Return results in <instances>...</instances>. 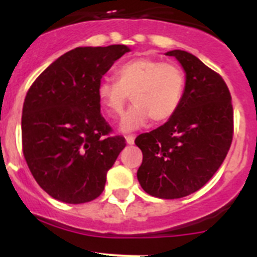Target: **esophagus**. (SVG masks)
I'll list each match as a JSON object with an SVG mask.
<instances>
[{
    "label": "esophagus",
    "mask_w": 257,
    "mask_h": 257,
    "mask_svg": "<svg viewBox=\"0 0 257 257\" xmlns=\"http://www.w3.org/2000/svg\"><path fill=\"white\" fill-rule=\"evenodd\" d=\"M124 139H126V143L128 145H133L134 143H135V136L134 135H127L124 136Z\"/></svg>",
    "instance_id": "34e87169"
}]
</instances>
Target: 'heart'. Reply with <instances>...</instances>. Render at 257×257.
Returning <instances> with one entry per match:
<instances>
[{
    "instance_id": "obj_1",
    "label": "heart",
    "mask_w": 257,
    "mask_h": 257,
    "mask_svg": "<svg viewBox=\"0 0 257 257\" xmlns=\"http://www.w3.org/2000/svg\"><path fill=\"white\" fill-rule=\"evenodd\" d=\"M117 81L103 79L96 88L97 99L109 118H117L131 95V106L119 123L123 133L139 130L153 121H169L183 100L185 74L179 65L152 58L127 61L115 72Z\"/></svg>"
}]
</instances>
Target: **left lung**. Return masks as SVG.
Masks as SVG:
<instances>
[{"label":"left lung","mask_w":257,"mask_h":257,"mask_svg":"<svg viewBox=\"0 0 257 257\" xmlns=\"http://www.w3.org/2000/svg\"><path fill=\"white\" fill-rule=\"evenodd\" d=\"M185 72L183 100L165 124L136 138L138 180L153 197L175 199L201 189L225 160L233 139V106L224 79L197 56L167 51Z\"/></svg>","instance_id":"8db88e82"}]
</instances>
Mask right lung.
Here are the masks:
<instances>
[{
	"label": "right lung",
	"mask_w": 257,
	"mask_h": 257,
	"mask_svg": "<svg viewBox=\"0 0 257 257\" xmlns=\"http://www.w3.org/2000/svg\"><path fill=\"white\" fill-rule=\"evenodd\" d=\"M130 47H76L56 59L27 92L23 153L33 178L52 198L78 205L103 193L106 172L126 147L100 114L101 77Z\"/></svg>",
	"instance_id": "obj_1"
}]
</instances>
